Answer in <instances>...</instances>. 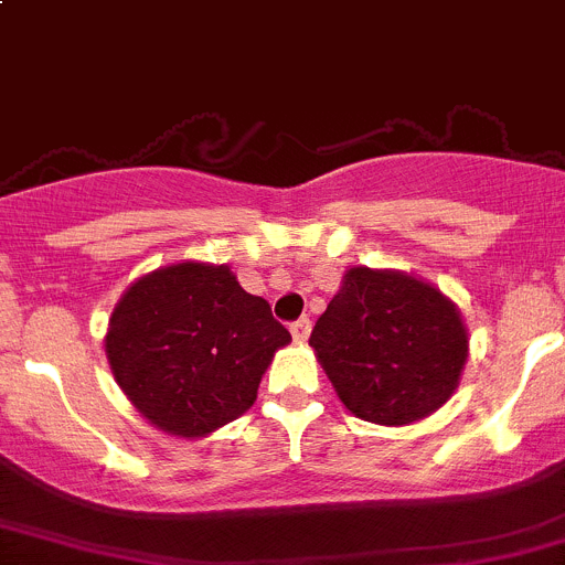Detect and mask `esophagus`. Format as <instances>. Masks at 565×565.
I'll use <instances>...</instances> for the list:
<instances>
[{
    "label": "esophagus",
    "instance_id": "obj_1",
    "mask_svg": "<svg viewBox=\"0 0 565 565\" xmlns=\"http://www.w3.org/2000/svg\"><path fill=\"white\" fill-rule=\"evenodd\" d=\"M291 335H294V341H297V343L308 341V335H310V319H308V316H302V319L294 321Z\"/></svg>",
    "mask_w": 565,
    "mask_h": 565
}]
</instances>
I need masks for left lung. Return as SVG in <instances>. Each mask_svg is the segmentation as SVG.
Instances as JSON below:
<instances>
[{
    "label": "left lung",
    "instance_id": "left-lung-1",
    "mask_svg": "<svg viewBox=\"0 0 565 565\" xmlns=\"http://www.w3.org/2000/svg\"><path fill=\"white\" fill-rule=\"evenodd\" d=\"M338 399L363 422H418L460 383L469 332L435 286L402 271L349 268L310 332Z\"/></svg>",
    "mask_w": 565,
    "mask_h": 565
}]
</instances>
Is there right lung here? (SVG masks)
Here are the masks:
<instances>
[{"instance_id":"obj_1","label":"right lung","mask_w":565,"mask_h":565,"mask_svg":"<svg viewBox=\"0 0 565 565\" xmlns=\"http://www.w3.org/2000/svg\"><path fill=\"white\" fill-rule=\"evenodd\" d=\"M291 332L230 266L174 263L136 279L113 308L107 363L136 411L180 438L244 416Z\"/></svg>"}]
</instances>
